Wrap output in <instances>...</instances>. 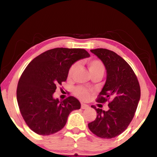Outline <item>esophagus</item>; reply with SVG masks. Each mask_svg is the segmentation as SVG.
Here are the masks:
<instances>
[{
    "mask_svg": "<svg viewBox=\"0 0 157 157\" xmlns=\"http://www.w3.org/2000/svg\"><path fill=\"white\" fill-rule=\"evenodd\" d=\"M88 107L89 106L88 105H86V104H84V103H81V109H88Z\"/></svg>",
    "mask_w": 157,
    "mask_h": 157,
    "instance_id": "1",
    "label": "esophagus"
}]
</instances>
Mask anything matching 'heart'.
Listing matches in <instances>:
<instances>
[{"mask_svg": "<svg viewBox=\"0 0 157 157\" xmlns=\"http://www.w3.org/2000/svg\"><path fill=\"white\" fill-rule=\"evenodd\" d=\"M86 63L88 65V69L90 72L91 75L99 74H102L103 76L104 73H105V65H104L101 60L98 59H89L86 60ZM77 68H78V64L77 63H74L71 65L70 67L69 68L68 73H67L68 78H71V77L73 76V74H74V72H75ZM73 93L74 94V95L83 100H88L89 98V96H90V93H89L88 90L81 86L76 87V88H74Z\"/></svg>", "mask_w": 157, "mask_h": 157, "instance_id": "obj_1", "label": "heart"}]
</instances>
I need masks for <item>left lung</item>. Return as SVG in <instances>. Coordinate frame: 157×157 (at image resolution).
Masks as SVG:
<instances>
[{
  "label": "left lung",
  "mask_w": 157,
  "mask_h": 157,
  "mask_svg": "<svg viewBox=\"0 0 157 157\" xmlns=\"http://www.w3.org/2000/svg\"><path fill=\"white\" fill-rule=\"evenodd\" d=\"M90 51L102 60L107 69L106 83L96 101H108L109 109L91 106L97 112V117L88 126L98 137L113 138L122 133L133 119L140 98V87L131 66L116 52L105 48Z\"/></svg>",
  "instance_id": "1"
}]
</instances>
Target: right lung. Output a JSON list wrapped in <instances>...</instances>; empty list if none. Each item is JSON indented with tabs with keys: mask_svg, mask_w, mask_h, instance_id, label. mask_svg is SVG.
Returning <instances> with one entry per match:
<instances>
[{
	"mask_svg": "<svg viewBox=\"0 0 157 157\" xmlns=\"http://www.w3.org/2000/svg\"><path fill=\"white\" fill-rule=\"evenodd\" d=\"M90 55L81 48H57L35 57L20 76L17 100L24 120L29 128L41 136L63 128L73 110L81 103L69 96L59 101L52 97L57 86L66 81L69 68L77 60Z\"/></svg>",
	"mask_w": 157,
	"mask_h": 157,
	"instance_id": "obj_1",
	"label": "right lung"
}]
</instances>
